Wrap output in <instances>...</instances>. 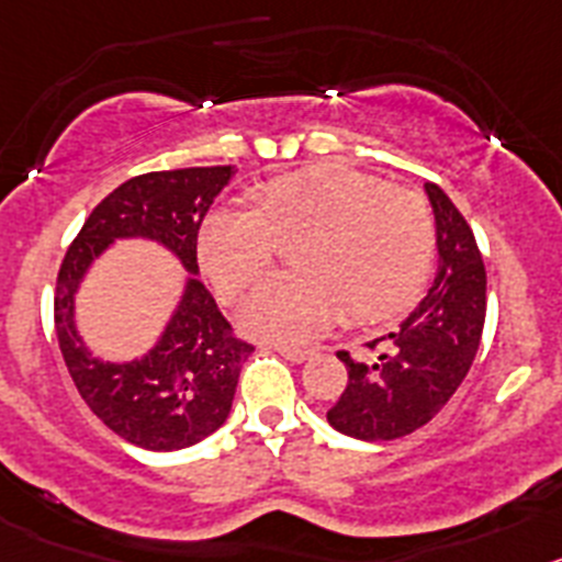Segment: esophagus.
Wrapping results in <instances>:
<instances>
[{
    "mask_svg": "<svg viewBox=\"0 0 562 562\" xmlns=\"http://www.w3.org/2000/svg\"><path fill=\"white\" fill-rule=\"evenodd\" d=\"M271 347H274L280 356H285L288 361H293V363H302L313 356L311 347H296V344H271Z\"/></svg>",
    "mask_w": 562,
    "mask_h": 562,
    "instance_id": "1",
    "label": "esophagus"
}]
</instances>
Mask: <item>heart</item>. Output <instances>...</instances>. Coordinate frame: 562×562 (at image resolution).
Returning a JSON list of instances; mask_svg holds the SVG:
<instances>
[{
	"instance_id": "b5f03b06",
	"label": "heart",
	"mask_w": 562,
	"mask_h": 562,
	"mask_svg": "<svg viewBox=\"0 0 562 562\" xmlns=\"http://www.w3.org/2000/svg\"><path fill=\"white\" fill-rule=\"evenodd\" d=\"M291 244L296 274L262 282L240 311L255 336L307 341L341 311L352 325L401 313L426 285L437 229L417 190L322 165L262 184L257 210H212L199 260L221 296L237 300L269 274L277 246Z\"/></svg>"
}]
</instances>
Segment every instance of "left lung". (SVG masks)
Masks as SVG:
<instances>
[{
	"label": "left lung",
	"mask_w": 562,
	"mask_h": 562,
	"mask_svg": "<svg viewBox=\"0 0 562 562\" xmlns=\"http://www.w3.org/2000/svg\"><path fill=\"white\" fill-rule=\"evenodd\" d=\"M437 224V277L394 333L369 341L375 361L338 352L347 389L327 423L347 437L381 442L426 426L451 401L476 358L487 311V274L473 229L437 184H426Z\"/></svg>",
	"instance_id": "8db88e82"
}]
</instances>
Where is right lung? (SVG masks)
<instances>
[{"label":"right lung","mask_w":562,"mask_h":562,"mask_svg":"<svg viewBox=\"0 0 562 562\" xmlns=\"http://www.w3.org/2000/svg\"><path fill=\"white\" fill-rule=\"evenodd\" d=\"M232 176V165L134 176L94 206L60 262L55 333L69 375L86 406L145 451H179L218 431L229 417L240 367L255 350L235 338L212 293L193 277L201 221ZM125 236L156 239L191 277L160 341L143 359L111 364L94 359L77 336L74 293L88 266Z\"/></svg>","instance_id":"obj_1"}]
</instances>
